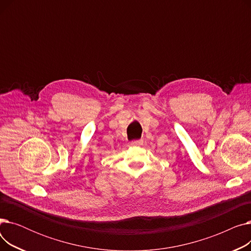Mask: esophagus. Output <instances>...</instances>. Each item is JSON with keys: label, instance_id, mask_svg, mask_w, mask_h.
I'll use <instances>...</instances> for the list:
<instances>
[{"label": "esophagus", "instance_id": "esophagus-1", "mask_svg": "<svg viewBox=\"0 0 251 251\" xmlns=\"http://www.w3.org/2000/svg\"><path fill=\"white\" fill-rule=\"evenodd\" d=\"M142 143H143V140H142V139H139V140H132V141L130 142V146L137 147V146H141Z\"/></svg>", "mask_w": 251, "mask_h": 251}]
</instances>
